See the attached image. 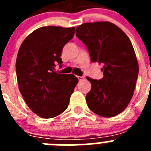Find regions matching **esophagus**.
<instances>
[{
  "label": "esophagus",
  "mask_w": 151,
  "mask_h": 151,
  "mask_svg": "<svg viewBox=\"0 0 151 151\" xmlns=\"http://www.w3.org/2000/svg\"><path fill=\"white\" fill-rule=\"evenodd\" d=\"M78 80H79V81H82V80L84 79V77H82V76H78Z\"/></svg>",
  "instance_id": "34e87169"
}]
</instances>
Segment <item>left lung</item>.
<instances>
[{
    "label": "left lung",
    "mask_w": 151,
    "mask_h": 151,
    "mask_svg": "<svg viewBox=\"0 0 151 151\" xmlns=\"http://www.w3.org/2000/svg\"><path fill=\"white\" fill-rule=\"evenodd\" d=\"M76 33L87 46L91 61L103 65L101 79L87 77L91 84L85 98L88 106L101 116H115L129 105L138 78V63L132 42L110 22L82 24Z\"/></svg>",
    "instance_id": "8db88e82"
}]
</instances>
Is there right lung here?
Masks as SVG:
<instances>
[{
    "label": "right lung",
    "mask_w": 151,
    "mask_h": 151,
    "mask_svg": "<svg viewBox=\"0 0 151 151\" xmlns=\"http://www.w3.org/2000/svg\"><path fill=\"white\" fill-rule=\"evenodd\" d=\"M75 28L45 26L36 29L21 45L16 61L19 90L30 110L41 118H53L68 107L78 80L54 71L63 63V47Z\"/></svg>",
    "instance_id": "obj_1"
}]
</instances>
